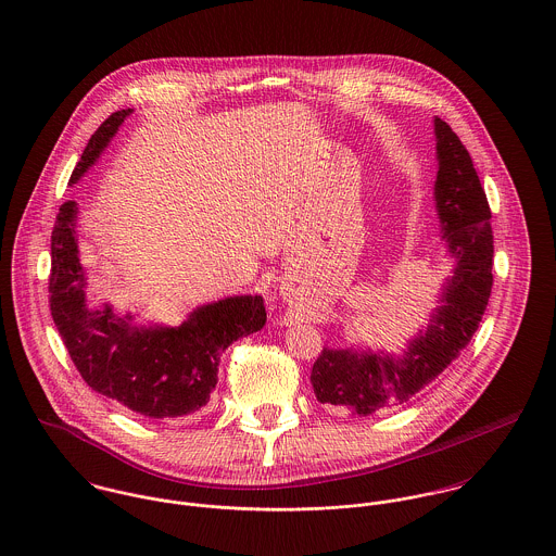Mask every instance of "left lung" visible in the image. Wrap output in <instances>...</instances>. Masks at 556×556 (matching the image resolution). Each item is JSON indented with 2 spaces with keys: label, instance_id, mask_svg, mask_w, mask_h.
<instances>
[{
  "label": "left lung",
  "instance_id": "obj_1",
  "mask_svg": "<svg viewBox=\"0 0 556 556\" xmlns=\"http://www.w3.org/2000/svg\"><path fill=\"white\" fill-rule=\"evenodd\" d=\"M434 210L445 252L454 261L452 276L428 325L408 338L400 355L370 346H325L311 375L323 404L355 415L404 404L460 355L479 327L492 291V216L473 160L441 117H434Z\"/></svg>",
  "mask_w": 556,
  "mask_h": 556
}]
</instances>
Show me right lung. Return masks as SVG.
<instances>
[{"label": "right lung", "mask_w": 556, "mask_h": 556, "mask_svg": "<svg viewBox=\"0 0 556 556\" xmlns=\"http://www.w3.org/2000/svg\"><path fill=\"white\" fill-rule=\"evenodd\" d=\"M132 109L113 113L89 139L71 186L98 162ZM79 205L60 207L51 236V315L83 377L98 394L113 397L148 419L190 415L210 402L220 355L243 336L263 329L261 295H233L194 308L175 327L135 323L111 304H87V276L77 238Z\"/></svg>", "instance_id": "add662e5"}]
</instances>
